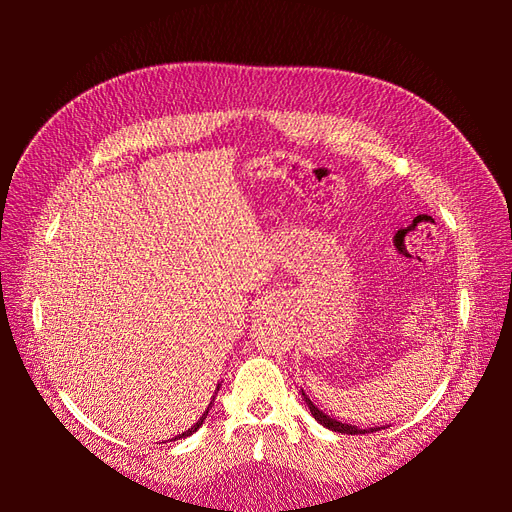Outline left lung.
I'll return each instance as SVG.
<instances>
[{"label": "left lung", "mask_w": 512, "mask_h": 512, "mask_svg": "<svg viewBox=\"0 0 512 512\" xmlns=\"http://www.w3.org/2000/svg\"><path fill=\"white\" fill-rule=\"evenodd\" d=\"M301 397H303V401L307 404V408H309V412H312V416L316 418V421L322 425V427H327V429H331V431H337V433H348V436H359V433H374V431H380V429H384V425L382 427H369V429H361V427H356V425H348V423H342V421H337V418H331L329 414H324L312 399H309L307 395H305V391L301 389Z\"/></svg>", "instance_id": "left-lung-1"}]
</instances>
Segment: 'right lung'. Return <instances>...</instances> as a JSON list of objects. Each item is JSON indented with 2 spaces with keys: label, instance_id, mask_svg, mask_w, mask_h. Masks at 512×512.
Instances as JSON below:
<instances>
[{
  "label": "right lung",
  "instance_id": "add662e5",
  "mask_svg": "<svg viewBox=\"0 0 512 512\" xmlns=\"http://www.w3.org/2000/svg\"><path fill=\"white\" fill-rule=\"evenodd\" d=\"M220 386H222V384L218 382V389H215V395H218V391H220ZM215 395H213V399L209 401V406H207L205 414H203V416H200V418H198V421H196V423H194V425H192V427H190L188 431H183V433H179V436H175L173 440H179V438H188V436H192V433H194V431H196V429H198L200 425H203V423H205V418L209 416V410H211V406H213V401H215Z\"/></svg>",
  "mask_w": 512,
  "mask_h": 512
}]
</instances>
